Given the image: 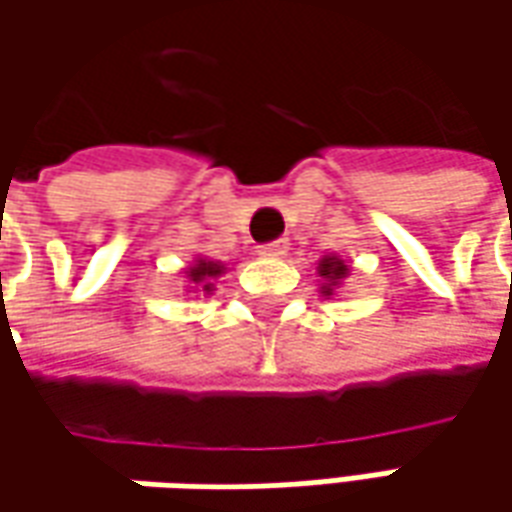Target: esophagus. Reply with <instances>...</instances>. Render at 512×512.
Segmentation results:
<instances>
[{
  "label": "esophagus",
  "mask_w": 512,
  "mask_h": 512,
  "mask_svg": "<svg viewBox=\"0 0 512 512\" xmlns=\"http://www.w3.org/2000/svg\"><path fill=\"white\" fill-rule=\"evenodd\" d=\"M285 253H287L285 239H279V242H267V245L259 247V256H265V259H282Z\"/></svg>",
  "instance_id": "esophagus-1"
}]
</instances>
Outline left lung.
Instances as JSON below:
<instances>
[{
	"label": "left lung",
	"instance_id": "left-lung-1",
	"mask_svg": "<svg viewBox=\"0 0 512 512\" xmlns=\"http://www.w3.org/2000/svg\"><path fill=\"white\" fill-rule=\"evenodd\" d=\"M316 273H319V279H322L319 293L330 299V296H336V290H339L344 279L350 276V265L344 262L342 256H336V253H327V256H322V259H319Z\"/></svg>",
	"mask_w": 512,
	"mask_h": 512
}]
</instances>
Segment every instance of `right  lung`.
Wrapping results in <instances>:
<instances>
[{"mask_svg": "<svg viewBox=\"0 0 512 512\" xmlns=\"http://www.w3.org/2000/svg\"><path fill=\"white\" fill-rule=\"evenodd\" d=\"M227 270V265L216 262V259H207V256H196L193 265L185 267L187 279V293L190 296H210L216 290V279Z\"/></svg>", "mask_w": 512, "mask_h": 512, "instance_id": "1", "label": "right lung"}]
</instances>
